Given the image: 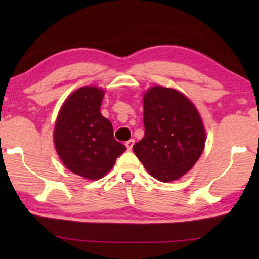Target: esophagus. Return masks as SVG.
Here are the masks:
<instances>
[{
  "instance_id": "34e87169",
  "label": "esophagus",
  "mask_w": 259,
  "mask_h": 259,
  "mask_svg": "<svg viewBox=\"0 0 259 259\" xmlns=\"http://www.w3.org/2000/svg\"><path fill=\"white\" fill-rule=\"evenodd\" d=\"M126 147H127V150L128 151H131L132 150V147H133V145H134V139H130L128 141H126Z\"/></svg>"
}]
</instances>
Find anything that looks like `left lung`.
I'll list each match as a JSON object with an SVG mask.
<instances>
[{
  "label": "left lung",
  "mask_w": 259,
  "mask_h": 259,
  "mask_svg": "<svg viewBox=\"0 0 259 259\" xmlns=\"http://www.w3.org/2000/svg\"><path fill=\"white\" fill-rule=\"evenodd\" d=\"M145 136L133 151L153 178L167 183L189 172L205 146L196 106L173 88L151 87L144 94Z\"/></svg>",
  "instance_id": "8db88e82"
}]
</instances>
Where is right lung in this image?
I'll use <instances>...</instances> for the list:
<instances>
[{"label":"right lung","mask_w":259,"mask_h":259,"mask_svg":"<svg viewBox=\"0 0 259 259\" xmlns=\"http://www.w3.org/2000/svg\"><path fill=\"white\" fill-rule=\"evenodd\" d=\"M104 90L81 87L67 98L54 128V145L63 165L90 180L111 171L126 147L113 136V126L100 113Z\"/></svg>","instance_id":"right-lung-1"}]
</instances>
